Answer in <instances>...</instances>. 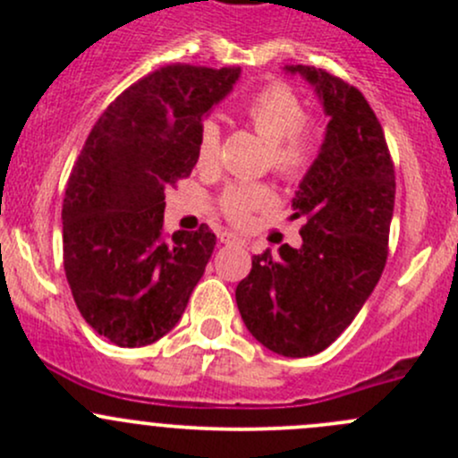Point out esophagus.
Masks as SVG:
<instances>
[{
    "label": "esophagus",
    "mask_w": 458,
    "mask_h": 458,
    "mask_svg": "<svg viewBox=\"0 0 458 458\" xmlns=\"http://www.w3.org/2000/svg\"><path fill=\"white\" fill-rule=\"evenodd\" d=\"M219 239H221V243H225V246H242L243 243V239L234 233H221Z\"/></svg>",
    "instance_id": "esophagus-1"
}]
</instances>
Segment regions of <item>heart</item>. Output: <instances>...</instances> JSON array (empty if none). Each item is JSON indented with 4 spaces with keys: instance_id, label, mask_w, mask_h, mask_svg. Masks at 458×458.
<instances>
[{
    "instance_id": "heart-1",
    "label": "heart",
    "mask_w": 458,
    "mask_h": 458,
    "mask_svg": "<svg viewBox=\"0 0 458 458\" xmlns=\"http://www.w3.org/2000/svg\"><path fill=\"white\" fill-rule=\"evenodd\" d=\"M243 117L252 131L267 141L266 164L284 179H301L315 165L323 146V128L317 119L306 117L297 92L281 81L259 88L243 104ZM221 131L215 122H203L197 137V161L210 168L219 159ZM219 210L230 224H248L252 212L267 210L275 203L270 183H234L219 195Z\"/></svg>"
}]
</instances>
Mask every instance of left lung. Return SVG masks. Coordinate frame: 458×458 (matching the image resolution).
I'll return each instance as SVG.
<instances>
[{
    "label": "left lung",
    "mask_w": 458,
    "mask_h": 458,
    "mask_svg": "<svg viewBox=\"0 0 458 458\" xmlns=\"http://www.w3.org/2000/svg\"><path fill=\"white\" fill-rule=\"evenodd\" d=\"M317 88L330 117L326 141L294 197L303 246L252 257L237 285L243 323L284 357L323 352L352 323L381 279L394 210V164L359 88L315 66H285Z\"/></svg>",
    "instance_id": "1"
}]
</instances>
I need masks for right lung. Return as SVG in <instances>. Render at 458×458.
<instances>
[{
	"instance_id": "right-lung-1",
	"label": "right lung",
	"mask_w": 458,
	"mask_h": 458,
	"mask_svg": "<svg viewBox=\"0 0 458 458\" xmlns=\"http://www.w3.org/2000/svg\"><path fill=\"white\" fill-rule=\"evenodd\" d=\"M242 68L168 64L101 113L64 197V270L88 326L114 345L168 335L199 284L216 237L164 230L168 188L191 177L203 114Z\"/></svg>"
}]
</instances>
